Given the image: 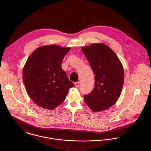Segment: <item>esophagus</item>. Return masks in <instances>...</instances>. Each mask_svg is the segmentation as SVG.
<instances>
[{"label": "esophagus", "mask_w": 151, "mask_h": 151, "mask_svg": "<svg viewBox=\"0 0 151 151\" xmlns=\"http://www.w3.org/2000/svg\"><path fill=\"white\" fill-rule=\"evenodd\" d=\"M79 85H80V82L79 81L75 83V86H76V87H78V86H79Z\"/></svg>", "instance_id": "1"}]
</instances>
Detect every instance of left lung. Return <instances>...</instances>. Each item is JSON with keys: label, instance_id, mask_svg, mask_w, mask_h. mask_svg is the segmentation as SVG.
<instances>
[{"label": "left lung", "instance_id": "left-lung-1", "mask_svg": "<svg viewBox=\"0 0 151 151\" xmlns=\"http://www.w3.org/2000/svg\"><path fill=\"white\" fill-rule=\"evenodd\" d=\"M82 51L95 75V88L84 95L87 106L92 111H101L113 106L119 99L124 83L122 64L108 45L93 43L82 47Z\"/></svg>", "mask_w": 151, "mask_h": 151}]
</instances>
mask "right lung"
I'll list each match as a JSON object with an SVG mask.
<instances>
[{"label": "right lung", "instance_id": "add662e5", "mask_svg": "<svg viewBox=\"0 0 151 151\" xmlns=\"http://www.w3.org/2000/svg\"><path fill=\"white\" fill-rule=\"evenodd\" d=\"M71 47L57 45L39 47L28 58L22 80L30 98L39 106L53 110L65 99L74 84L62 68L65 55Z\"/></svg>", "mask_w": 151, "mask_h": 151}]
</instances>
